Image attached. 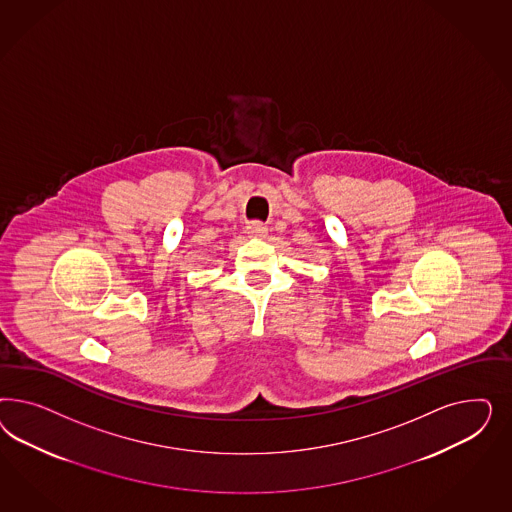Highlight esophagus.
Instances as JSON below:
<instances>
[{"label":"esophagus","instance_id":"esophagus-1","mask_svg":"<svg viewBox=\"0 0 512 512\" xmlns=\"http://www.w3.org/2000/svg\"><path fill=\"white\" fill-rule=\"evenodd\" d=\"M268 233V229L264 227L261 221H251L248 225V236L251 238H264Z\"/></svg>","mask_w":512,"mask_h":512}]
</instances>
